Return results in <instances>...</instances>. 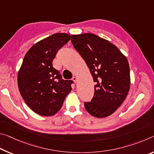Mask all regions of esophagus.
Here are the masks:
<instances>
[{"label":"esophagus","instance_id":"1","mask_svg":"<svg viewBox=\"0 0 154 154\" xmlns=\"http://www.w3.org/2000/svg\"><path fill=\"white\" fill-rule=\"evenodd\" d=\"M72 79V81L75 83V84H76V83L77 82V77H73Z\"/></svg>","mask_w":154,"mask_h":154}]
</instances>
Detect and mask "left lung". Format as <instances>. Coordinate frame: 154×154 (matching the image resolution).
<instances>
[{
  "label": "left lung",
  "instance_id": "left-lung-1",
  "mask_svg": "<svg viewBox=\"0 0 154 154\" xmlns=\"http://www.w3.org/2000/svg\"><path fill=\"white\" fill-rule=\"evenodd\" d=\"M70 40L96 82L93 98L85 102V108L97 118L111 115L123 103L130 89L128 60L115 45L94 34L72 35Z\"/></svg>",
  "mask_w": 154,
  "mask_h": 154
}]
</instances>
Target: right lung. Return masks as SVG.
Wrapping results in <instances>:
<instances>
[{
	"mask_svg": "<svg viewBox=\"0 0 154 154\" xmlns=\"http://www.w3.org/2000/svg\"><path fill=\"white\" fill-rule=\"evenodd\" d=\"M70 40L67 33H54L31 46L18 74L19 91L27 106L41 116H53L71 91L72 80H64L53 66L57 51Z\"/></svg>",
	"mask_w": 154,
	"mask_h": 154,
	"instance_id": "1",
	"label": "right lung"
}]
</instances>
